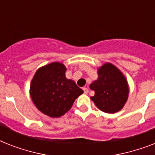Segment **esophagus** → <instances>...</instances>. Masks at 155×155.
Masks as SVG:
<instances>
[{"label": "esophagus", "instance_id": "esophagus-1", "mask_svg": "<svg viewBox=\"0 0 155 155\" xmlns=\"http://www.w3.org/2000/svg\"><path fill=\"white\" fill-rule=\"evenodd\" d=\"M83 90H84V92L85 94H87L88 92H89V90H88V88H87V87H84Z\"/></svg>", "mask_w": 155, "mask_h": 155}]
</instances>
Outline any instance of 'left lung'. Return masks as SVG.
<instances>
[{"instance_id": "left-lung-1", "label": "left lung", "mask_w": 155, "mask_h": 155, "mask_svg": "<svg viewBox=\"0 0 155 155\" xmlns=\"http://www.w3.org/2000/svg\"><path fill=\"white\" fill-rule=\"evenodd\" d=\"M97 73L98 79L90 84V88L95 91L91 99L100 110L107 113H117L127 101V80L117 68L109 63L101 67Z\"/></svg>"}]
</instances>
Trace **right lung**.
Listing matches in <instances>:
<instances>
[{
	"label": "right lung",
	"mask_w": 155,
	"mask_h": 155,
	"mask_svg": "<svg viewBox=\"0 0 155 155\" xmlns=\"http://www.w3.org/2000/svg\"><path fill=\"white\" fill-rule=\"evenodd\" d=\"M63 63H54L38 69L30 84V97L39 111L51 117H59L71 109L84 91L65 76Z\"/></svg>",
	"instance_id": "right-lung-1"
}]
</instances>
